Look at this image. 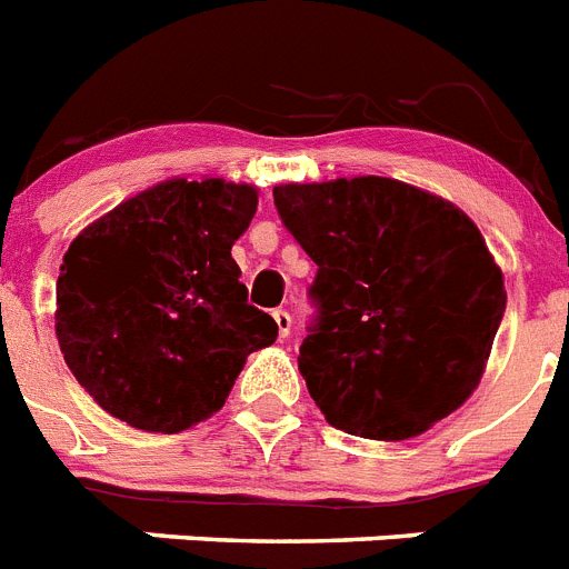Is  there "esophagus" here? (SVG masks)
Listing matches in <instances>:
<instances>
[{
  "label": "esophagus",
  "instance_id": "obj_1",
  "mask_svg": "<svg viewBox=\"0 0 569 569\" xmlns=\"http://www.w3.org/2000/svg\"><path fill=\"white\" fill-rule=\"evenodd\" d=\"M273 322H276V328H279V337L288 339L290 328H293V317H290L288 310H273Z\"/></svg>",
  "mask_w": 569,
  "mask_h": 569
}]
</instances>
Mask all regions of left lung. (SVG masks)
I'll return each mask as SVG.
<instances>
[{
    "label": "left lung",
    "instance_id": "obj_1",
    "mask_svg": "<svg viewBox=\"0 0 569 569\" xmlns=\"http://www.w3.org/2000/svg\"><path fill=\"white\" fill-rule=\"evenodd\" d=\"M273 203L317 264L299 371L328 423L406 440L463 406L507 310L478 227L377 174L284 183Z\"/></svg>",
    "mask_w": 569,
    "mask_h": 569
}]
</instances>
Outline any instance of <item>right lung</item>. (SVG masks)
<instances>
[{
    "instance_id": "add662e5",
    "label": "right lung",
    "mask_w": 569,
    "mask_h": 569,
    "mask_svg": "<svg viewBox=\"0 0 569 569\" xmlns=\"http://www.w3.org/2000/svg\"><path fill=\"white\" fill-rule=\"evenodd\" d=\"M259 196L247 183H158L68 247L57 279L66 366L111 417L174 435L224 406L273 317L247 302L230 256Z\"/></svg>"
}]
</instances>
